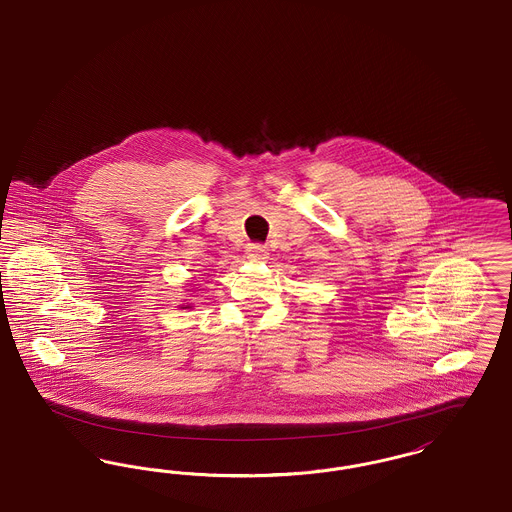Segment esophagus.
Returning <instances> with one entry per match:
<instances>
[{
  "instance_id": "1",
  "label": "esophagus",
  "mask_w": 512,
  "mask_h": 512,
  "mask_svg": "<svg viewBox=\"0 0 512 512\" xmlns=\"http://www.w3.org/2000/svg\"><path fill=\"white\" fill-rule=\"evenodd\" d=\"M246 258L254 260V262H262L267 258V248L264 245H248L246 246Z\"/></svg>"
}]
</instances>
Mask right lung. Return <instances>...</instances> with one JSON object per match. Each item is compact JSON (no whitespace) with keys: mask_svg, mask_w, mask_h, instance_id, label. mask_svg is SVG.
<instances>
[{"mask_svg":"<svg viewBox=\"0 0 512 512\" xmlns=\"http://www.w3.org/2000/svg\"><path fill=\"white\" fill-rule=\"evenodd\" d=\"M187 308H189V306H183V308H181V310H187Z\"/></svg>","mask_w":512,"mask_h":512,"instance_id":"add662e5","label":"right lung"}]
</instances>
